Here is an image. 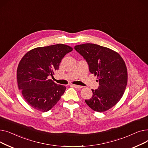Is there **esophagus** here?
Returning a JSON list of instances; mask_svg holds the SVG:
<instances>
[{"label": "esophagus", "instance_id": "esophagus-1", "mask_svg": "<svg viewBox=\"0 0 148 148\" xmlns=\"http://www.w3.org/2000/svg\"><path fill=\"white\" fill-rule=\"evenodd\" d=\"M71 86H73L77 89H82L83 88V86H79V85H75V84H71Z\"/></svg>", "mask_w": 148, "mask_h": 148}]
</instances>
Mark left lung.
Returning a JSON list of instances; mask_svg holds the SVG:
<instances>
[{
	"label": "left lung",
	"instance_id": "1",
	"mask_svg": "<svg viewBox=\"0 0 148 148\" xmlns=\"http://www.w3.org/2000/svg\"><path fill=\"white\" fill-rule=\"evenodd\" d=\"M74 49L88 62L90 73L98 79V88L92 89V98L85 102L95 112L108 110L119 102L125 92L128 80L125 62L117 52L97 44H83Z\"/></svg>",
	"mask_w": 148,
	"mask_h": 148
}]
</instances>
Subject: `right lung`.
Returning <instances> with one entry per match:
<instances>
[{
    "label": "right lung",
    "instance_id": "right-lung-1",
    "mask_svg": "<svg viewBox=\"0 0 148 148\" xmlns=\"http://www.w3.org/2000/svg\"><path fill=\"white\" fill-rule=\"evenodd\" d=\"M72 50L71 47L58 44L34 49L22 58L17 71L18 86L30 106L45 112L59 101L66 87L49 77H53L62 59Z\"/></svg>",
    "mask_w": 148,
    "mask_h": 148
}]
</instances>
